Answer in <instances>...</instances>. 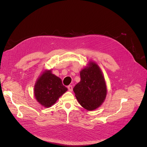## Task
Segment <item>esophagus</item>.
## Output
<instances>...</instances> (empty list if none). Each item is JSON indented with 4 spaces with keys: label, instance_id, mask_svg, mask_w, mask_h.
<instances>
[{
    "label": "esophagus",
    "instance_id": "34e87169",
    "mask_svg": "<svg viewBox=\"0 0 147 147\" xmlns=\"http://www.w3.org/2000/svg\"><path fill=\"white\" fill-rule=\"evenodd\" d=\"M68 89L69 90V91H72L73 90V86H71V85H69V86H68Z\"/></svg>",
    "mask_w": 147,
    "mask_h": 147
}]
</instances>
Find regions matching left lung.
Listing matches in <instances>:
<instances>
[{
    "instance_id": "obj_1",
    "label": "left lung",
    "mask_w": 147,
    "mask_h": 147,
    "mask_svg": "<svg viewBox=\"0 0 147 147\" xmlns=\"http://www.w3.org/2000/svg\"><path fill=\"white\" fill-rule=\"evenodd\" d=\"M80 81L73 88L79 103L88 111L99 107L105 99L107 89L104 75L98 65L89 61L80 73Z\"/></svg>"
}]
</instances>
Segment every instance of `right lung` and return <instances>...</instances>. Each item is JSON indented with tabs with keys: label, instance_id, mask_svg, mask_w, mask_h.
<instances>
[{
	"label": "right lung",
	"instance_id": "obj_1",
	"mask_svg": "<svg viewBox=\"0 0 147 147\" xmlns=\"http://www.w3.org/2000/svg\"><path fill=\"white\" fill-rule=\"evenodd\" d=\"M61 79L52 73L51 69H46L38 77L34 88L37 101L46 108L51 107L67 90Z\"/></svg>",
	"mask_w": 147,
	"mask_h": 147
}]
</instances>
